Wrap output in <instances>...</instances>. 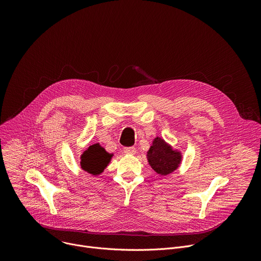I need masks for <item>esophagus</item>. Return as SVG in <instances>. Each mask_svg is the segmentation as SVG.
Wrapping results in <instances>:
<instances>
[{"label": "esophagus", "mask_w": 261, "mask_h": 261, "mask_svg": "<svg viewBox=\"0 0 261 261\" xmlns=\"http://www.w3.org/2000/svg\"><path fill=\"white\" fill-rule=\"evenodd\" d=\"M124 153L129 155H134L136 153V148L134 146H126L124 147Z\"/></svg>", "instance_id": "1"}]
</instances>
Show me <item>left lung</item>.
Returning <instances> with one entry per match:
<instances>
[{"instance_id":"8db88e82","label":"left lung","mask_w":261,"mask_h":261,"mask_svg":"<svg viewBox=\"0 0 261 261\" xmlns=\"http://www.w3.org/2000/svg\"><path fill=\"white\" fill-rule=\"evenodd\" d=\"M147 160L152 168L161 175H166L177 168L180 162V155L172 151V148L161 138L157 137L153 141Z\"/></svg>"}]
</instances>
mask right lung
Listing matches in <instances>:
<instances>
[{
	"label": "right lung",
	"mask_w": 261,
	"mask_h": 261,
	"mask_svg": "<svg viewBox=\"0 0 261 261\" xmlns=\"http://www.w3.org/2000/svg\"><path fill=\"white\" fill-rule=\"evenodd\" d=\"M111 155L108 154L99 144L91 145L82 155V168L89 173L97 175L107 166Z\"/></svg>",
	"instance_id": "right-lung-1"
}]
</instances>
